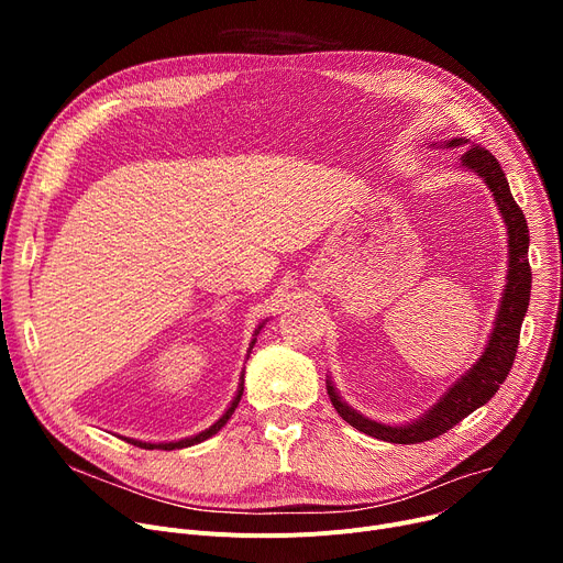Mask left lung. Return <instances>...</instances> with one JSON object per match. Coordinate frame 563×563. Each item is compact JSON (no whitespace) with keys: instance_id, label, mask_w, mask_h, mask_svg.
Masks as SVG:
<instances>
[{"instance_id":"1","label":"left lung","mask_w":563,"mask_h":563,"mask_svg":"<svg viewBox=\"0 0 563 563\" xmlns=\"http://www.w3.org/2000/svg\"><path fill=\"white\" fill-rule=\"evenodd\" d=\"M463 143L467 141L452 139L448 141V147H456ZM461 166L475 170L479 177H484L486 187L493 191V198L499 207L501 219L507 223V234H509L507 287H505V294H501L499 310L493 323V333L482 353V358L472 365L454 383V386L424 412L420 420L404 427H388L361 416V412H356L340 399L333 383L327 380L329 397L338 410V416L344 422H349L353 429H358L372 438L397 442V445H416V442L433 440L442 433H448L454 424L467 418L472 410H477L479 406L490 401V397L499 390L507 374L511 372L516 349L520 342L522 317L529 306V289H531V269L527 260L529 230H527L522 210L511 196L507 175L486 147H479V145L467 147V153L461 157Z\"/></svg>"}]
</instances>
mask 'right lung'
<instances>
[{"label": "right lung", "mask_w": 563, "mask_h": 563, "mask_svg": "<svg viewBox=\"0 0 563 563\" xmlns=\"http://www.w3.org/2000/svg\"><path fill=\"white\" fill-rule=\"evenodd\" d=\"M262 329V327H260ZM257 329V331H260ZM255 331V333H257ZM253 344H255V340L251 342V349H253ZM242 395H244V374H242V383H240V390H236V395H234V399H232V404L228 406V410L223 412V416L210 427V429H205V431H200L198 435H194V438H185V440H177V442H141V440H132V438H128V442H132V445H136V448H143V450H183V448H191V445H196V442H202V440H207V438H212L230 418H232V412H234V408H236V404H240V399H242Z\"/></svg>", "instance_id": "add662e5"}]
</instances>
